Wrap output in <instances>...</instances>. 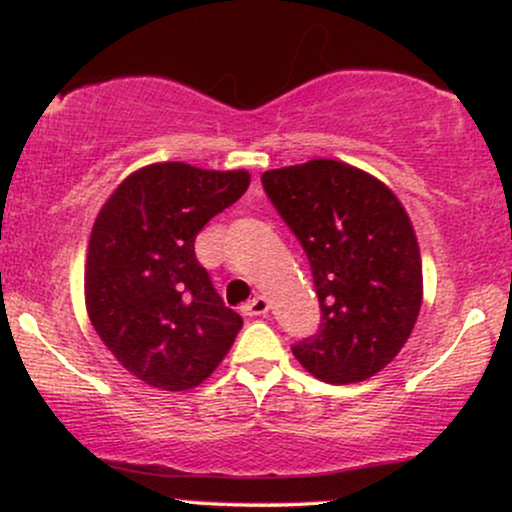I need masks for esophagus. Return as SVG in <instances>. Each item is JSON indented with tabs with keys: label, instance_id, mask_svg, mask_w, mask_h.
<instances>
[{
	"label": "esophagus",
	"instance_id": "obj_1",
	"mask_svg": "<svg viewBox=\"0 0 512 512\" xmlns=\"http://www.w3.org/2000/svg\"><path fill=\"white\" fill-rule=\"evenodd\" d=\"M267 310H269V303H267V298H264V296H255L250 303L243 305V315H248V317L264 315Z\"/></svg>",
	"mask_w": 512,
	"mask_h": 512
}]
</instances>
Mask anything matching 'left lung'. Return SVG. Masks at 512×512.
Listing matches in <instances>:
<instances>
[{"label": "left lung", "mask_w": 512, "mask_h": 512, "mask_svg": "<svg viewBox=\"0 0 512 512\" xmlns=\"http://www.w3.org/2000/svg\"><path fill=\"white\" fill-rule=\"evenodd\" d=\"M262 187L308 257L320 325L291 346L317 380L361 383L409 339L421 310V252L399 199L363 170L315 158L267 170Z\"/></svg>", "instance_id": "left-lung-1"}]
</instances>
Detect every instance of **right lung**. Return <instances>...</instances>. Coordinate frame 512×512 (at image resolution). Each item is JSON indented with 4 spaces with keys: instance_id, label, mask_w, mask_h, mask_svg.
Masks as SVG:
<instances>
[{
    "instance_id": "obj_1",
    "label": "right lung",
    "mask_w": 512,
    "mask_h": 512,
    "mask_svg": "<svg viewBox=\"0 0 512 512\" xmlns=\"http://www.w3.org/2000/svg\"><path fill=\"white\" fill-rule=\"evenodd\" d=\"M245 170L154 163L103 204L86 257V308L110 354L146 385L207 380L243 317L226 308L195 255L197 233L248 190Z\"/></svg>"
}]
</instances>
